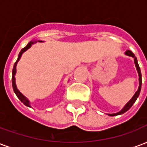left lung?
Masks as SVG:
<instances>
[{
  "label": "left lung",
  "mask_w": 147,
  "mask_h": 147,
  "mask_svg": "<svg viewBox=\"0 0 147 147\" xmlns=\"http://www.w3.org/2000/svg\"><path fill=\"white\" fill-rule=\"evenodd\" d=\"M124 54L127 55V56H128V57H131L134 58V62H135V64H136V70H137L138 74H139V88L137 90V91L135 93V94L133 95L132 98H131V100L127 103L126 105L123 106V109H122L121 110L119 111V112H117L116 113H108L109 116H111V117H114V116H117V115H121V114L126 113L127 110H129L130 109H131V107L133 105V104L136 102V99L138 98L139 94H140V90H141V86H142V75H141V71H140V67H139V64H138L137 58H136V57L135 56V54L133 53L132 52L130 51V50H127V51L124 53Z\"/></svg>",
  "instance_id": "1"
}]
</instances>
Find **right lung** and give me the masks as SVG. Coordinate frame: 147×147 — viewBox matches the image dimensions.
I'll list each match as a JSON object with an SVG mask.
<instances>
[{"label":"right lung","mask_w":147,"mask_h":147,"mask_svg":"<svg viewBox=\"0 0 147 147\" xmlns=\"http://www.w3.org/2000/svg\"><path fill=\"white\" fill-rule=\"evenodd\" d=\"M38 42H42V41H38ZM37 41H30L28 44L27 45L26 47H24V49H21L20 53H19V56H18V58L16 61V63H15L14 66H13V69H12V77H11V82H12V88H13V90H14L15 94H16V96L18 97V98L20 99L21 101V102H23L24 105H26V106H28V107H31L30 106V101L28 100L27 97H25V96L22 94V93L17 89V86H16V65H17V63L19 62V61L20 60L21 57H22V55L24 53V52H26L28 49H30L31 47V45L34 44V43H36Z\"/></svg>","instance_id":"1"}]
</instances>
